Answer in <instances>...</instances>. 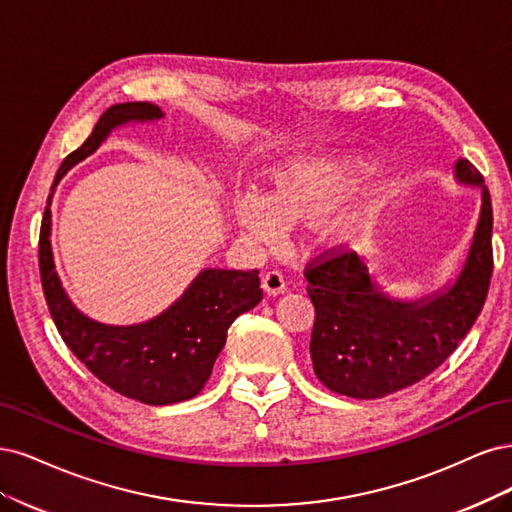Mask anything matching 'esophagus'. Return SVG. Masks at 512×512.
<instances>
[{
  "instance_id": "1",
  "label": "esophagus",
  "mask_w": 512,
  "mask_h": 512,
  "mask_svg": "<svg viewBox=\"0 0 512 512\" xmlns=\"http://www.w3.org/2000/svg\"><path fill=\"white\" fill-rule=\"evenodd\" d=\"M261 283H263V289H266L268 295H280V293H285V289H287V278L280 270H270V272L263 274Z\"/></svg>"
}]
</instances>
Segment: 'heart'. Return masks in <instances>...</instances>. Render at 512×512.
<instances>
[{
  "instance_id": "1",
  "label": "heart",
  "mask_w": 512,
  "mask_h": 512,
  "mask_svg": "<svg viewBox=\"0 0 512 512\" xmlns=\"http://www.w3.org/2000/svg\"><path fill=\"white\" fill-rule=\"evenodd\" d=\"M368 168L361 163L304 161L280 180L274 195L249 191L238 200L236 217L240 227L261 244H276L289 234L295 221H317L338 210L355 191L361 174ZM364 219L359 214H338L321 227V236L329 244L351 242Z\"/></svg>"
}]
</instances>
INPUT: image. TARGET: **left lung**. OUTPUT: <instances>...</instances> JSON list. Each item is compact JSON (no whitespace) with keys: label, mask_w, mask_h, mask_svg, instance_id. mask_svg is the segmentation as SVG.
<instances>
[{"label":"left lung","mask_w":512,"mask_h":512,"mask_svg":"<svg viewBox=\"0 0 512 512\" xmlns=\"http://www.w3.org/2000/svg\"><path fill=\"white\" fill-rule=\"evenodd\" d=\"M453 172L457 183L481 189V212L451 285L419 300H395L357 253L327 251L306 266L315 306L310 357L327 389L374 400L415 385L457 349L481 315L493 272L491 197L468 159H457Z\"/></svg>","instance_id":"left-lung-1"}]
</instances>
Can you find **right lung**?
I'll return each mask as SVG.
<instances>
[{"label":"right lung","mask_w":512,"mask_h":512,"mask_svg":"<svg viewBox=\"0 0 512 512\" xmlns=\"http://www.w3.org/2000/svg\"><path fill=\"white\" fill-rule=\"evenodd\" d=\"M159 119H163L161 108L148 102L110 106L85 144L63 159L53 191L65 172L95 153L112 129ZM51 197L48 195L40 229V278L63 342L104 385L127 398L151 406L191 400L210 378L229 325L261 302L259 270L208 268L193 278L168 310L146 323L106 325L93 321L72 304L55 272Z\"/></svg>","instance_id":"1"}]
</instances>
